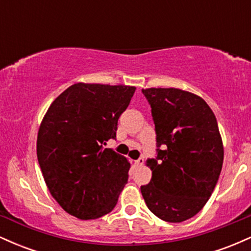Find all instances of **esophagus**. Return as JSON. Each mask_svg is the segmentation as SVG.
Here are the masks:
<instances>
[{
	"mask_svg": "<svg viewBox=\"0 0 251 251\" xmlns=\"http://www.w3.org/2000/svg\"><path fill=\"white\" fill-rule=\"evenodd\" d=\"M135 163H137V165L142 166L143 164H144V158H139V159H138V160H135Z\"/></svg>",
	"mask_w": 251,
	"mask_h": 251,
	"instance_id": "esophagus-1",
	"label": "esophagus"
}]
</instances>
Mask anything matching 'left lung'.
Wrapping results in <instances>:
<instances>
[{
    "instance_id": "obj_1",
    "label": "left lung",
    "mask_w": 251,
    "mask_h": 251,
    "mask_svg": "<svg viewBox=\"0 0 251 251\" xmlns=\"http://www.w3.org/2000/svg\"><path fill=\"white\" fill-rule=\"evenodd\" d=\"M157 134V157L146 160L152 178L140 188L150 211L179 223L203 209L223 165L217 120L209 105L178 88H146Z\"/></svg>"
}]
</instances>
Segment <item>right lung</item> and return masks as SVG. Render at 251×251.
Here are the masks:
<instances>
[{
	"instance_id": "obj_1",
	"label": "right lung",
	"mask_w": 251,
	"mask_h": 251,
	"mask_svg": "<svg viewBox=\"0 0 251 251\" xmlns=\"http://www.w3.org/2000/svg\"><path fill=\"white\" fill-rule=\"evenodd\" d=\"M135 87L74 83L51 102L37 133L36 153L46 185L66 212L96 220L116 206L131 164L103 149Z\"/></svg>"
}]
</instances>
